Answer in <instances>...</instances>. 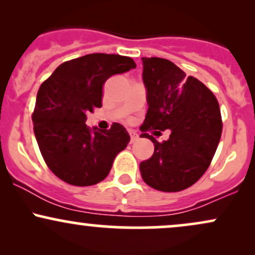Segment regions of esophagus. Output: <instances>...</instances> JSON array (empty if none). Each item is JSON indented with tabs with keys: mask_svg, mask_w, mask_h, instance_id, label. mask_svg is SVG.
<instances>
[{
	"mask_svg": "<svg viewBox=\"0 0 255 255\" xmlns=\"http://www.w3.org/2000/svg\"><path fill=\"white\" fill-rule=\"evenodd\" d=\"M129 135H130V142H134V141H136L137 140V134H135L134 133V131H129Z\"/></svg>",
	"mask_w": 255,
	"mask_h": 255,
	"instance_id": "esophagus-1",
	"label": "esophagus"
}]
</instances>
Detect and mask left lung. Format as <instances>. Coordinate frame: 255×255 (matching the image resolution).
Returning <instances> with one entry per match:
<instances>
[{
	"mask_svg": "<svg viewBox=\"0 0 255 255\" xmlns=\"http://www.w3.org/2000/svg\"><path fill=\"white\" fill-rule=\"evenodd\" d=\"M141 61L148 109L140 136L154 144L152 157L140 163L141 177L158 191H182L203 176L215 156L222 134L219 104L201 81L187 78L171 61ZM147 129H170L172 134L158 143L144 133Z\"/></svg>",
	"mask_w": 255,
	"mask_h": 255,
	"instance_id": "1",
	"label": "left lung"
}]
</instances>
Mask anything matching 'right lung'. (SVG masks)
Masks as SVG:
<instances>
[{"label": "right lung", "instance_id": "add662e5", "mask_svg": "<svg viewBox=\"0 0 255 255\" xmlns=\"http://www.w3.org/2000/svg\"><path fill=\"white\" fill-rule=\"evenodd\" d=\"M135 67L127 56L90 54L60 64L40 85L32 116L34 135L46 165L64 182H101L128 145L129 134L122 125L99 130L85 122L87 113L102 107L105 81Z\"/></svg>", "mask_w": 255, "mask_h": 255}]
</instances>
